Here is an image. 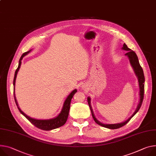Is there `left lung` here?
Segmentation results:
<instances>
[{
    "mask_svg": "<svg viewBox=\"0 0 156 156\" xmlns=\"http://www.w3.org/2000/svg\"><path fill=\"white\" fill-rule=\"evenodd\" d=\"M121 49L122 50H125L127 51V53L125 54V56H127V58L129 60V62L130 64L134 70V72L136 75V76L138 80V83H139V103L137 105V108L135 110V111L134 112L133 114L131 116H130L128 119L127 120H126L124 122H120V123H117V124H104L101 122L100 121H98L94 115V112L91 105V98L90 97H88L87 100H88V103L90 106V108L91 109V115L92 116L93 118L94 121L99 125H100L104 127H106V128L108 129H118L119 128V127L124 126L125 124H126L127 122H128L130 119L136 114L137 112V111L139 110L141 105H142L143 101V98H144V81H145V78H144V72L142 67L140 66L139 62V60L137 58V56L136 54V53L133 51L132 50H131L130 48H129L127 47V46L124 44L122 47L121 48Z\"/></svg>",
    "mask_w": 156,
    "mask_h": 156,
    "instance_id": "8db88e82",
    "label": "left lung"
}]
</instances>
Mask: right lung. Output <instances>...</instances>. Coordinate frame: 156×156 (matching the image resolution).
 Masks as SVG:
<instances>
[{"label":"right lung","mask_w":156,"mask_h":156,"mask_svg":"<svg viewBox=\"0 0 156 156\" xmlns=\"http://www.w3.org/2000/svg\"><path fill=\"white\" fill-rule=\"evenodd\" d=\"M32 50H30L29 51H28L27 52H25L23 53V55L21 56V57L19 60V66L18 68H17L16 72H15V75H14V78H13V94H14V99H15V101L16 103V105L20 112L22 115H23L28 120H29L32 124H34L35 126H36L38 128L42 129V130H45V131H50L56 128H58V127H60L64 125L65 122H66V120L68 117L69 115V110L70 108V103L71 101H72V99L74 94L77 92V90L75 89L73 90L72 92L69 93V94L67 96L66 98V100L64 101L62 109L60 111V112L58 114L57 116H56L55 118L49 119H37L35 118H32L29 116H27L25 113H24L19 108L17 101L16 100V94H15V86H16V80L17 78V75L18 73L19 70L20 68L21 64H22V60L24 57L25 56L29 54Z\"/></svg>","instance_id":"add662e5"}]
</instances>
